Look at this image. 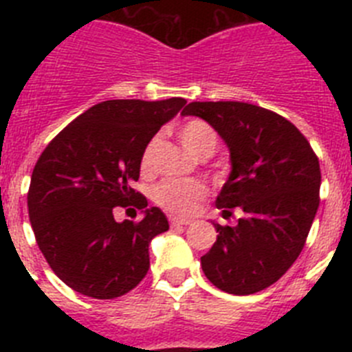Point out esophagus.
<instances>
[{
  "label": "esophagus",
  "instance_id": "1",
  "mask_svg": "<svg viewBox=\"0 0 352 352\" xmlns=\"http://www.w3.org/2000/svg\"><path fill=\"white\" fill-rule=\"evenodd\" d=\"M169 222L173 227H179V226H188V223H190V220L178 219V217H169Z\"/></svg>",
  "mask_w": 352,
  "mask_h": 352
}]
</instances>
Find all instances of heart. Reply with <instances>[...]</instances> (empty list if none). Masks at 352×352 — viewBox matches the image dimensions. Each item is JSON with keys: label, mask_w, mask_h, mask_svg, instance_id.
Listing matches in <instances>:
<instances>
[{"label": "heart", "mask_w": 352, "mask_h": 352, "mask_svg": "<svg viewBox=\"0 0 352 352\" xmlns=\"http://www.w3.org/2000/svg\"><path fill=\"white\" fill-rule=\"evenodd\" d=\"M179 141L185 149L195 158H208L219 146L217 133L203 120H190L179 129ZM157 141L146 146L141 158V169L149 170L153 166V153ZM204 197V186L192 179H166L155 188V203L173 213L188 214L195 210L197 203Z\"/></svg>", "instance_id": "b5f03b06"}]
</instances>
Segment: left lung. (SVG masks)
<instances>
[{
	"label": "left lung",
	"mask_w": 352,
	"mask_h": 352,
	"mask_svg": "<svg viewBox=\"0 0 352 352\" xmlns=\"http://www.w3.org/2000/svg\"><path fill=\"white\" fill-rule=\"evenodd\" d=\"M183 116L210 123L229 148L231 173L217 197L223 219L201 266L213 285L247 296L275 284L298 259L319 208L321 169L291 121L245 102H192Z\"/></svg>",
	"instance_id": "left-lung-1"
}]
</instances>
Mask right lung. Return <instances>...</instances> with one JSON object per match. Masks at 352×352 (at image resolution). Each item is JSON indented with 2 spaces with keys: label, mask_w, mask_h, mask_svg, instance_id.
<instances>
[{
  "label": "right lung",
  "mask_w": 352,
  "mask_h": 352,
  "mask_svg": "<svg viewBox=\"0 0 352 352\" xmlns=\"http://www.w3.org/2000/svg\"><path fill=\"white\" fill-rule=\"evenodd\" d=\"M185 98L105 100L65 126L40 155L28 192L36 243L52 272L84 296L113 300L149 268V243L169 229L160 208L132 188L146 146ZM132 202L141 223H116L112 210Z\"/></svg>",
  "instance_id": "obj_1"
}]
</instances>
